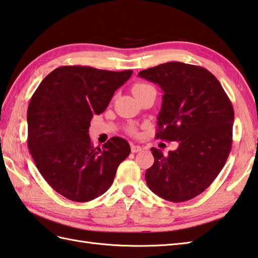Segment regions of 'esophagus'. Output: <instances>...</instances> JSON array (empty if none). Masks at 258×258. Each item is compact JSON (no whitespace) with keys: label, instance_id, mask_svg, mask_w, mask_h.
Segmentation results:
<instances>
[{"label":"esophagus","instance_id":"1","mask_svg":"<svg viewBox=\"0 0 258 258\" xmlns=\"http://www.w3.org/2000/svg\"><path fill=\"white\" fill-rule=\"evenodd\" d=\"M131 150H132L133 153H139L142 151V147L139 146V145H134L132 144V146H131Z\"/></svg>","mask_w":258,"mask_h":258}]
</instances>
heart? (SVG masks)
I'll use <instances>...</instances> for the list:
<instances>
[{
  "label": "heart",
  "mask_w": 258,
  "mask_h": 258,
  "mask_svg": "<svg viewBox=\"0 0 258 258\" xmlns=\"http://www.w3.org/2000/svg\"><path fill=\"white\" fill-rule=\"evenodd\" d=\"M152 87L153 86H151L150 84H146V83H136L132 87V92H133V94L135 96H139L141 93L145 92L146 90H150V89H152ZM130 132L135 133V128L133 127V126H132V127H130Z\"/></svg>",
  "instance_id": "obj_1"
}]
</instances>
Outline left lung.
Wrapping results in <instances>:
<instances>
[{
  "instance_id": "left-lung-1",
  "label": "left lung",
  "mask_w": 258,
  "mask_h": 258,
  "mask_svg": "<svg viewBox=\"0 0 258 258\" xmlns=\"http://www.w3.org/2000/svg\"><path fill=\"white\" fill-rule=\"evenodd\" d=\"M139 76L163 91L156 138L178 142L167 155L152 147L154 164L145 173L147 186L166 201H189L225 165L232 149V103L218 80L202 67L168 62Z\"/></svg>"
}]
</instances>
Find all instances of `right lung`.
Wrapping results in <instances>:
<instances>
[{
	"instance_id": "right-lung-1",
	"label": "right lung",
	"mask_w": 258,
	"mask_h": 258,
	"mask_svg": "<svg viewBox=\"0 0 258 258\" xmlns=\"http://www.w3.org/2000/svg\"><path fill=\"white\" fill-rule=\"evenodd\" d=\"M132 73L61 67L33 94L27 108V145L38 172L68 200L83 203L103 195L130 155V144L117 136L102 149L93 146L89 127Z\"/></svg>"
}]
</instances>
